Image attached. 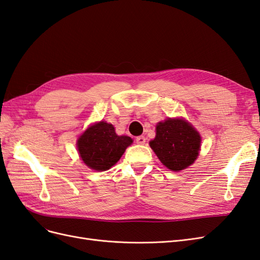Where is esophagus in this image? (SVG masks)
<instances>
[{"label": "esophagus", "mask_w": 260, "mask_h": 260, "mask_svg": "<svg viewBox=\"0 0 260 260\" xmlns=\"http://www.w3.org/2000/svg\"><path fill=\"white\" fill-rule=\"evenodd\" d=\"M136 142L137 144H140V145H143L145 143V138L143 136H140V137H137L136 139Z\"/></svg>", "instance_id": "esophagus-1"}]
</instances>
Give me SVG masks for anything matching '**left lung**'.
Wrapping results in <instances>:
<instances>
[{
    "instance_id": "1",
    "label": "left lung",
    "mask_w": 260,
    "mask_h": 260,
    "mask_svg": "<svg viewBox=\"0 0 260 260\" xmlns=\"http://www.w3.org/2000/svg\"><path fill=\"white\" fill-rule=\"evenodd\" d=\"M149 145L168 169L180 171L194 162L200 152L201 137L183 119H170L156 125V137Z\"/></svg>"
}]
</instances>
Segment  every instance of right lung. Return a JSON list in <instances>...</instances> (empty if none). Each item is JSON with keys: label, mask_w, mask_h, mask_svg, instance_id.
Returning a JSON list of instances; mask_svg holds the SVG:
<instances>
[{"label": "right lung", "mask_w": 260, "mask_h": 260, "mask_svg": "<svg viewBox=\"0 0 260 260\" xmlns=\"http://www.w3.org/2000/svg\"><path fill=\"white\" fill-rule=\"evenodd\" d=\"M132 143L127 136H117L113 124L101 121L91 125L78 140V151L86 166L105 171L120 159Z\"/></svg>", "instance_id": "obj_1"}]
</instances>
